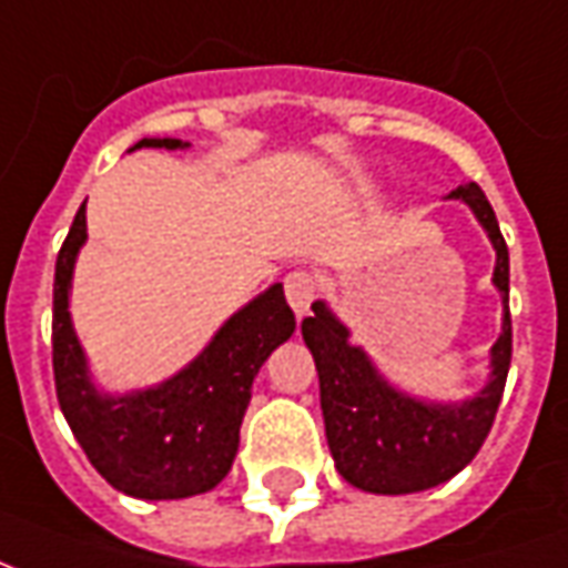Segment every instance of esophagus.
Here are the masks:
<instances>
[{"instance_id": "esophagus-1", "label": "esophagus", "mask_w": 568, "mask_h": 568, "mask_svg": "<svg viewBox=\"0 0 568 568\" xmlns=\"http://www.w3.org/2000/svg\"><path fill=\"white\" fill-rule=\"evenodd\" d=\"M316 288H320V283L307 271H295L285 276V297H288V304L297 316H307L310 304L316 301Z\"/></svg>"}]
</instances>
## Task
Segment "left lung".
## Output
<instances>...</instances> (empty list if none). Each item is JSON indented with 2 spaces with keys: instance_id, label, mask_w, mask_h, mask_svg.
<instances>
[{
  "instance_id": "obj_1",
  "label": "left lung",
  "mask_w": 568,
  "mask_h": 568,
  "mask_svg": "<svg viewBox=\"0 0 568 568\" xmlns=\"http://www.w3.org/2000/svg\"><path fill=\"white\" fill-rule=\"evenodd\" d=\"M450 197L465 200L477 222L484 224L496 248L493 285L505 304L499 341L489 349V381L475 398L438 405L398 393L371 365L365 349L349 344L346 325L325 307V301H316L313 316L301 322L304 344L320 371L322 417L334 465L346 484L365 493L405 496L459 475L487 440L505 393L511 368L508 246L496 212L475 182L450 191Z\"/></svg>"
}]
</instances>
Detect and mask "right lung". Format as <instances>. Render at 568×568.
Returning <instances> with one entry per match:
<instances>
[{"label":"right lung","mask_w":568,"mask_h":568,"mask_svg":"<svg viewBox=\"0 0 568 568\" xmlns=\"http://www.w3.org/2000/svg\"><path fill=\"white\" fill-rule=\"evenodd\" d=\"M182 140H140L133 149H185ZM88 240L84 203L60 246L54 271L57 402L91 465L136 499H187L206 493L234 463L252 381L276 346L295 332L283 285L236 310L187 368L151 389L105 395L91 383L72 316L69 288Z\"/></svg>","instance_id":"add662e5"}]
</instances>
